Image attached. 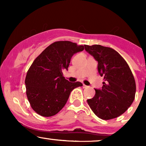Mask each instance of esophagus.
Listing matches in <instances>:
<instances>
[{"mask_svg":"<svg viewBox=\"0 0 146 146\" xmlns=\"http://www.w3.org/2000/svg\"><path fill=\"white\" fill-rule=\"evenodd\" d=\"M82 87H83V88H88V86H86V85H85V84H83V85H82Z\"/></svg>","mask_w":146,"mask_h":146,"instance_id":"34e87169","label":"esophagus"}]
</instances>
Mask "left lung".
<instances>
[{
	"instance_id": "left-lung-1",
	"label": "left lung",
	"mask_w": 146,
	"mask_h": 146,
	"mask_svg": "<svg viewBox=\"0 0 146 146\" xmlns=\"http://www.w3.org/2000/svg\"><path fill=\"white\" fill-rule=\"evenodd\" d=\"M84 47L98 62V72L104 80L102 89H95V96L87 102L99 118H116L124 113L135 100L133 74L123 57L113 48L99 44H85Z\"/></svg>"
}]
</instances>
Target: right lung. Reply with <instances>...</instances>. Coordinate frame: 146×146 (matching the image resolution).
Returning a JSON list of instances; mask_svg holds the SVG:
<instances>
[{
    "label": "right lung",
    "instance_id": "obj_1",
    "mask_svg": "<svg viewBox=\"0 0 146 146\" xmlns=\"http://www.w3.org/2000/svg\"><path fill=\"white\" fill-rule=\"evenodd\" d=\"M84 49L83 45L58 41L47 46L33 62L25 78L26 94L32 109L42 117L56 115L64 106L71 92L82 86L63 76L72 56Z\"/></svg>",
    "mask_w": 146,
    "mask_h": 146
}]
</instances>
